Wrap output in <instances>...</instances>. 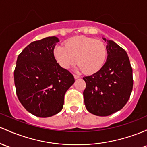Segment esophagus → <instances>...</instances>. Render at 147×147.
<instances>
[{"label":"esophagus","instance_id":"obj_1","mask_svg":"<svg viewBox=\"0 0 147 147\" xmlns=\"http://www.w3.org/2000/svg\"><path fill=\"white\" fill-rule=\"evenodd\" d=\"M74 77H75V79H78V78H80V75H74Z\"/></svg>","mask_w":147,"mask_h":147}]
</instances>
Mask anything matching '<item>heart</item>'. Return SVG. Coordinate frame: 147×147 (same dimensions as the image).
<instances>
[{"mask_svg": "<svg viewBox=\"0 0 147 147\" xmlns=\"http://www.w3.org/2000/svg\"><path fill=\"white\" fill-rule=\"evenodd\" d=\"M106 56L107 50L102 42L84 36L74 37L65 46L57 45L54 49V59L61 67L69 69L76 61L77 68L86 74L100 70Z\"/></svg>", "mask_w": 147, "mask_h": 147, "instance_id": "1", "label": "heart"}]
</instances>
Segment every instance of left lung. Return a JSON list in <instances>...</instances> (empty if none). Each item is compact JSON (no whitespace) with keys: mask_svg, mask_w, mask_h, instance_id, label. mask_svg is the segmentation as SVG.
Returning a JSON list of instances; mask_svg holds the SVG:
<instances>
[{"mask_svg":"<svg viewBox=\"0 0 147 147\" xmlns=\"http://www.w3.org/2000/svg\"><path fill=\"white\" fill-rule=\"evenodd\" d=\"M107 42V61L99 71L84 77V100L87 110L106 117L121 109L128 102L133 86V69L126 51L112 40Z\"/></svg>","mask_w":147,"mask_h":147,"instance_id":"left-lung-1","label":"left lung"}]
</instances>
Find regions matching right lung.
<instances>
[{
	"label": "right lung",
	"instance_id": "right-lung-1",
	"mask_svg": "<svg viewBox=\"0 0 147 147\" xmlns=\"http://www.w3.org/2000/svg\"><path fill=\"white\" fill-rule=\"evenodd\" d=\"M55 36L30 43L18 56L14 72L17 97L24 107L38 117H51L62 110L65 92L75 82L54 56Z\"/></svg>",
	"mask_w": 147,
	"mask_h": 147
}]
</instances>
